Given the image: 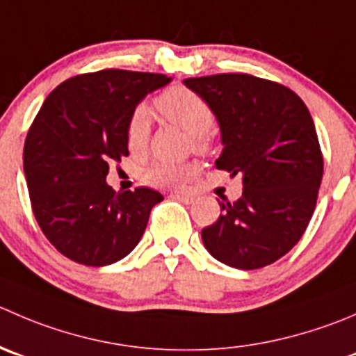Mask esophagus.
Wrapping results in <instances>:
<instances>
[{
    "mask_svg": "<svg viewBox=\"0 0 356 356\" xmlns=\"http://www.w3.org/2000/svg\"><path fill=\"white\" fill-rule=\"evenodd\" d=\"M170 196L175 200H181L184 203H191L195 200V195H191V193H172Z\"/></svg>",
    "mask_w": 356,
    "mask_h": 356,
    "instance_id": "esophagus-1",
    "label": "esophagus"
}]
</instances>
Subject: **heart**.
Returning a JSON list of instances; mask_svg holds the SVG:
<instances>
[{"instance_id":"obj_1","label":"heart","mask_w":356,"mask_h":356,"mask_svg":"<svg viewBox=\"0 0 356 356\" xmlns=\"http://www.w3.org/2000/svg\"><path fill=\"white\" fill-rule=\"evenodd\" d=\"M156 109L168 120L181 127L193 137V146L196 149L205 147V134L213 127V111L209 102L189 90L186 86H172L154 101ZM151 134V116L144 106H137L127 123V146L132 153H143L147 146ZM196 163H172V161H156L144 170V181L160 188H179L189 179L195 177Z\"/></svg>"}]
</instances>
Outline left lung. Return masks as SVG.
I'll return each mask as SVG.
<instances>
[{"instance_id": "1", "label": "left lung", "mask_w": 356, "mask_h": 356, "mask_svg": "<svg viewBox=\"0 0 356 356\" xmlns=\"http://www.w3.org/2000/svg\"><path fill=\"white\" fill-rule=\"evenodd\" d=\"M212 108L220 129L219 170L241 175L236 202L202 229L207 250L238 270H257L284 257L315 212L323 156L315 123L298 94L241 72L184 79Z\"/></svg>"}]
</instances>
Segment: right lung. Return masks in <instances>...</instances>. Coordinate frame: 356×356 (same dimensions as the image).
I'll list each match as a JSON object with an SVG mask.
<instances>
[{"label":"right lung","mask_w":356,"mask_h":356,"mask_svg":"<svg viewBox=\"0 0 356 356\" xmlns=\"http://www.w3.org/2000/svg\"><path fill=\"white\" fill-rule=\"evenodd\" d=\"M167 83L156 72L104 69L65 79L44 99L24 144V172L41 231L71 261L108 266L129 255L163 200L149 188L116 193L106 175L129 156L132 111Z\"/></svg>","instance_id":"1"}]
</instances>
